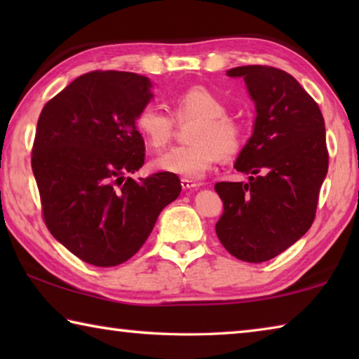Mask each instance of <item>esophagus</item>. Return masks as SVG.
Returning <instances> with one entry per match:
<instances>
[{"mask_svg":"<svg viewBox=\"0 0 359 359\" xmlns=\"http://www.w3.org/2000/svg\"><path fill=\"white\" fill-rule=\"evenodd\" d=\"M180 185H182V188H184V190H191V188H198L199 187L198 182L190 180V179H185V177L180 179Z\"/></svg>","mask_w":359,"mask_h":359,"instance_id":"obj_1","label":"esophagus"}]
</instances>
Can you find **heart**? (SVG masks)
Returning a JSON list of instances; mask_svg holds the SVG:
<instances>
[{"mask_svg": "<svg viewBox=\"0 0 359 359\" xmlns=\"http://www.w3.org/2000/svg\"><path fill=\"white\" fill-rule=\"evenodd\" d=\"M174 117L184 121L198 118L190 133V145L168 150L154 161L156 171L199 179L222 156L229 158L244 147V125L226 115V102L214 90L193 85L174 95L171 100ZM174 117L155 104L139 109L135 126L150 149L166 147L174 133Z\"/></svg>", "mask_w": 359, "mask_h": 359, "instance_id": "1", "label": "heart"}]
</instances>
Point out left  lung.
Instances as JSON below:
<instances>
[{"label": "left lung", "mask_w": 359, "mask_h": 359, "mask_svg": "<svg viewBox=\"0 0 359 359\" xmlns=\"http://www.w3.org/2000/svg\"><path fill=\"white\" fill-rule=\"evenodd\" d=\"M255 101L253 135L234 168L244 182H218L223 215L215 224L223 247L238 259L276 258L312 226L327 172L325 120L296 79L272 66H239Z\"/></svg>", "instance_id": "left-lung-1"}]
</instances>
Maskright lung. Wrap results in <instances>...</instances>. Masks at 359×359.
I'll return each mask as SVG.
<instances>
[{
  "label": "right lung",
  "mask_w": 359,
  "mask_h": 359,
  "mask_svg": "<svg viewBox=\"0 0 359 359\" xmlns=\"http://www.w3.org/2000/svg\"><path fill=\"white\" fill-rule=\"evenodd\" d=\"M147 77L87 72L42 109L32 168L42 215L53 238L77 258L111 267L128 261L177 199V175L126 177L144 165L135 118L151 100Z\"/></svg>",
  "instance_id": "right-lung-1"
}]
</instances>
